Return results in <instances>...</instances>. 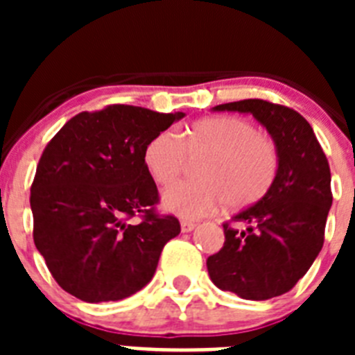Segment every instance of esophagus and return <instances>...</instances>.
Segmentation results:
<instances>
[{
  "label": "esophagus",
  "instance_id": "obj_1",
  "mask_svg": "<svg viewBox=\"0 0 355 355\" xmlns=\"http://www.w3.org/2000/svg\"><path fill=\"white\" fill-rule=\"evenodd\" d=\"M193 229H196V222L188 220V218H183V220H181V231H183V233H190Z\"/></svg>",
  "mask_w": 355,
  "mask_h": 355
}]
</instances>
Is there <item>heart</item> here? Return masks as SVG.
<instances>
[{"label":"heart","instance_id":"heart-1","mask_svg":"<svg viewBox=\"0 0 355 355\" xmlns=\"http://www.w3.org/2000/svg\"><path fill=\"white\" fill-rule=\"evenodd\" d=\"M199 156V180L163 193L165 208L181 216L208 215L224 197L233 208L254 205L277 175L279 155L270 137L233 115L200 119L178 137L171 131L155 135L144 149V165L156 184L171 187L187 168V158Z\"/></svg>","mask_w":355,"mask_h":355}]
</instances>
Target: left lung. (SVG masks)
Here are the masks:
<instances>
[{
	"instance_id": "1",
	"label": "left lung",
	"mask_w": 355,
	"mask_h": 355,
	"mask_svg": "<svg viewBox=\"0 0 355 355\" xmlns=\"http://www.w3.org/2000/svg\"><path fill=\"white\" fill-rule=\"evenodd\" d=\"M215 110L252 114L279 155L270 190L224 222V247L209 256L208 274L220 290L247 300L290 291L322 250L332 205L331 168L311 124L293 108L265 99L225 103Z\"/></svg>"
}]
</instances>
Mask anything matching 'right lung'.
Segmentation results:
<instances>
[{
	"instance_id": "add662e5",
	"label": "right lung",
	"mask_w": 355,
	"mask_h": 355,
	"mask_svg": "<svg viewBox=\"0 0 355 355\" xmlns=\"http://www.w3.org/2000/svg\"><path fill=\"white\" fill-rule=\"evenodd\" d=\"M184 114L110 105L74 115L48 142L31 183L33 241L58 286L85 302L126 299L149 283L181 231L162 215L144 165L155 135ZM139 216L141 222L129 220Z\"/></svg>"
}]
</instances>
